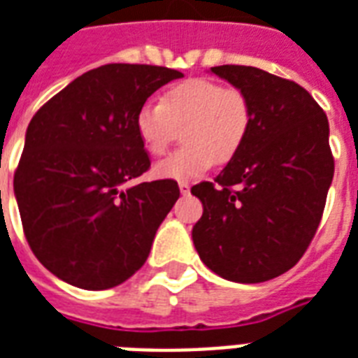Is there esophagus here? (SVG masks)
<instances>
[{
  "instance_id": "esophagus-1",
  "label": "esophagus",
  "mask_w": 358,
  "mask_h": 358,
  "mask_svg": "<svg viewBox=\"0 0 358 358\" xmlns=\"http://www.w3.org/2000/svg\"><path fill=\"white\" fill-rule=\"evenodd\" d=\"M178 187H180V193H182V195H187V193H189V184H187V182H180L178 184Z\"/></svg>"
}]
</instances>
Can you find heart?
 I'll list each match as a JSON object with an SVG mask.
<instances>
[{"instance_id":"obj_1","label":"heart","mask_w":358,"mask_h":358,"mask_svg":"<svg viewBox=\"0 0 358 358\" xmlns=\"http://www.w3.org/2000/svg\"><path fill=\"white\" fill-rule=\"evenodd\" d=\"M250 119L248 98L239 89H227L213 79H186L171 85L159 104L142 106L134 117V129L145 152L159 157L184 127L182 140L186 145L157 163L153 174L186 182L239 152L250 131Z\"/></svg>"}]
</instances>
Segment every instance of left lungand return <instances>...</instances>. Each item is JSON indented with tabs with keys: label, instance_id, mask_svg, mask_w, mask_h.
Masks as SVG:
<instances>
[{
	"label": "left lung",
	"instance_id": "left-lung-1",
	"mask_svg": "<svg viewBox=\"0 0 358 358\" xmlns=\"http://www.w3.org/2000/svg\"><path fill=\"white\" fill-rule=\"evenodd\" d=\"M210 73L245 92L250 131L213 182L192 193L203 216L192 239L208 269L235 282H264L296 266L319 227L334 176L328 119L294 81L252 66Z\"/></svg>",
	"mask_w": 358,
	"mask_h": 358
}]
</instances>
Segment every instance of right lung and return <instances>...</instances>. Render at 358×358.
I'll return each mask as SVG.
<instances>
[{
  "mask_svg": "<svg viewBox=\"0 0 358 358\" xmlns=\"http://www.w3.org/2000/svg\"><path fill=\"white\" fill-rule=\"evenodd\" d=\"M180 78L163 66H100L31 117L13 182L18 213L36 258L71 287H117L148 260L180 189L174 180L127 186L150 169L134 117Z\"/></svg>",
  "mask_w": 358,
  "mask_h": 358,
  "instance_id": "obj_1",
  "label": "right lung"
}]
</instances>
